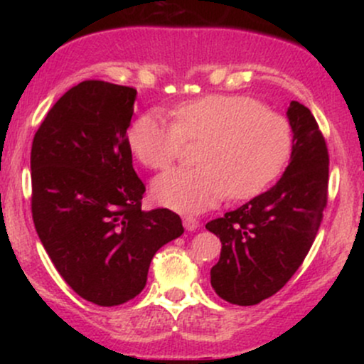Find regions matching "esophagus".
I'll return each instance as SVG.
<instances>
[{"label": "esophagus", "mask_w": 364, "mask_h": 364, "mask_svg": "<svg viewBox=\"0 0 364 364\" xmlns=\"http://www.w3.org/2000/svg\"><path fill=\"white\" fill-rule=\"evenodd\" d=\"M183 225H185L186 231H195L198 228V220L193 215H185L183 217Z\"/></svg>", "instance_id": "esophagus-1"}]
</instances>
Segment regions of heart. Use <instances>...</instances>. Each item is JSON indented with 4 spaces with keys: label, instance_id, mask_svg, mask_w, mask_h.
Segmentation results:
<instances>
[{
    "label": "heart",
    "instance_id": "heart-1",
    "mask_svg": "<svg viewBox=\"0 0 364 364\" xmlns=\"http://www.w3.org/2000/svg\"><path fill=\"white\" fill-rule=\"evenodd\" d=\"M174 123L159 111L140 114L128 128L132 154L145 168L166 169L185 140H203L200 168L161 174L152 195L178 212H202L225 195L245 200L262 193L289 161L292 129L279 112L246 95L210 94L179 104Z\"/></svg>",
    "mask_w": 364,
    "mask_h": 364
}]
</instances>
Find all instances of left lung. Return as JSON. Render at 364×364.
Segmentation results:
<instances>
[{"instance_id":"8db88e82","label":"left lung","mask_w":364,"mask_h":364,"mask_svg":"<svg viewBox=\"0 0 364 364\" xmlns=\"http://www.w3.org/2000/svg\"><path fill=\"white\" fill-rule=\"evenodd\" d=\"M291 161L265 193L205 228L219 237V262L210 284L224 301L252 306L274 296L310 252L327 207L328 152L311 111L298 101L287 107Z\"/></svg>"}]
</instances>
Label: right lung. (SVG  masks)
I'll use <instances>...</instances> for the list:
<instances>
[{"label":"right lung","instance_id":"obj_1","mask_svg":"<svg viewBox=\"0 0 364 364\" xmlns=\"http://www.w3.org/2000/svg\"><path fill=\"white\" fill-rule=\"evenodd\" d=\"M136 90L85 80L51 107L31 152L32 217L72 289L99 306L140 294L159 248L185 232L168 208L141 210L127 129Z\"/></svg>","mask_w":364,"mask_h":364}]
</instances>
